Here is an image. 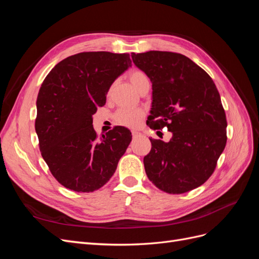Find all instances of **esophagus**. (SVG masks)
<instances>
[{
	"label": "esophagus",
	"instance_id": "34e87169",
	"mask_svg": "<svg viewBox=\"0 0 259 259\" xmlns=\"http://www.w3.org/2000/svg\"><path fill=\"white\" fill-rule=\"evenodd\" d=\"M138 135H139V133L137 131H132V136L133 137L136 138V137H138Z\"/></svg>",
	"mask_w": 259,
	"mask_h": 259
}]
</instances>
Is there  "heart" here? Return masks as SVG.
<instances>
[{
  "label": "heart",
  "mask_w": 259,
  "mask_h": 259,
  "mask_svg": "<svg viewBox=\"0 0 259 259\" xmlns=\"http://www.w3.org/2000/svg\"><path fill=\"white\" fill-rule=\"evenodd\" d=\"M130 81L133 84V86L138 91L142 86L149 82L148 75L142 71V70L134 69L128 73ZM145 112L142 109H130V108H122L120 110H117L115 113V121L123 126L127 127H135L138 124V122L143 119Z\"/></svg>",
  "instance_id": "1"
}]
</instances>
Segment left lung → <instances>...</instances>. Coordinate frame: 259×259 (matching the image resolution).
Segmentation results:
<instances>
[{"label":"left lung","mask_w":259,"mask_h":259,"mask_svg":"<svg viewBox=\"0 0 259 259\" xmlns=\"http://www.w3.org/2000/svg\"><path fill=\"white\" fill-rule=\"evenodd\" d=\"M133 62L152 82L147 125L173 133L168 143L150 138L146 174L160 190L180 194L204 184L214 173L227 143V120L211 77L182 54L132 53Z\"/></svg>","instance_id":"8db88e82"}]
</instances>
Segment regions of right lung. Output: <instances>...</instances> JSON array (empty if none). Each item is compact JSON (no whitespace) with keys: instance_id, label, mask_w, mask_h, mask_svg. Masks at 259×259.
Instances as JSON below:
<instances>
[{"instance_id":"1","label":"right lung","mask_w":259,"mask_h":259,"mask_svg":"<svg viewBox=\"0 0 259 259\" xmlns=\"http://www.w3.org/2000/svg\"><path fill=\"white\" fill-rule=\"evenodd\" d=\"M131 65L130 54L83 52L58 62L43 81L36 99L38 147L52 175L67 189L98 190L126 151L131 132L115 126L98 138L93 114Z\"/></svg>"}]
</instances>
